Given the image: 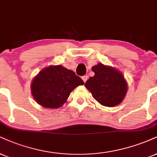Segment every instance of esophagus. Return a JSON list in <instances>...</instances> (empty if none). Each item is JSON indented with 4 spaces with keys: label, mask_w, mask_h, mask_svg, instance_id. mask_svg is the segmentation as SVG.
I'll return each mask as SVG.
<instances>
[{
    "label": "esophagus",
    "mask_w": 157,
    "mask_h": 157,
    "mask_svg": "<svg viewBox=\"0 0 157 157\" xmlns=\"http://www.w3.org/2000/svg\"><path fill=\"white\" fill-rule=\"evenodd\" d=\"M88 77L87 76V75H84V76L82 77V80L84 81V82H86L87 80H88Z\"/></svg>",
    "instance_id": "34e87169"
}]
</instances>
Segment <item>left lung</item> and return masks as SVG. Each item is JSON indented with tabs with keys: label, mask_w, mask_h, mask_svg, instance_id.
I'll list each match as a JSON object with an SVG mask.
<instances>
[{
	"label": "left lung",
	"mask_w": 157,
	"mask_h": 157,
	"mask_svg": "<svg viewBox=\"0 0 157 157\" xmlns=\"http://www.w3.org/2000/svg\"><path fill=\"white\" fill-rule=\"evenodd\" d=\"M92 71L95 75L85 83L92 97L106 107H114L121 102L127 90V85L121 73L102 63L94 66Z\"/></svg>",
	"instance_id": "8db88e82"
}]
</instances>
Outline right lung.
Here are the masks:
<instances>
[{
	"label": "right lung",
	"instance_id": "add662e5",
	"mask_svg": "<svg viewBox=\"0 0 157 157\" xmlns=\"http://www.w3.org/2000/svg\"><path fill=\"white\" fill-rule=\"evenodd\" d=\"M84 82L73 71L60 65L43 69L33 79L31 92L36 102L48 108H58L75 88Z\"/></svg>",
	"mask_w": 157,
	"mask_h": 157
}]
</instances>
